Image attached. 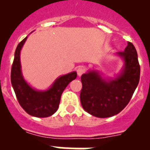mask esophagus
<instances>
[{
  "label": "esophagus",
  "instance_id": "1",
  "mask_svg": "<svg viewBox=\"0 0 150 150\" xmlns=\"http://www.w3.org/2000/svg\"><path fill=\"white\" fill-rule=\"evenodd\" d=\"M84 72H85V69L82 67H78V68L76 69V73H77V75H78L79 76H81L83 74H84Z\"/></svg>",
  "mask_w": 150,
  "mask_h": 150
}]
</instances>
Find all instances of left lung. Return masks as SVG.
I'll list each match as a JSON object with an SVG mask.
<instances>
[{"instance_id": "8db88e82", "label": "left lung", "mask_w": 150, "mask_h": 150, "mask_svg": "<svg viewBox=\"0 0 150 150\" xmlns=\"http://www.w3.org/2000/svg\"><path fill=\"white\" fill-rule=\"evenodd\" d=\"M124 60L122 72L114 79L105 80L96 70L81 76L80 98L86 112L100 118L119 113L131 100L140 78L136 49L131 42L124 52L117 53Z\"/></svg>"}]
</instances>
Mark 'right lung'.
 Returning a JSON list of instances; mask_svg holds the SVG:
<instances>
[{"mask_svg":"<svg viewBox=\"0 0 150 150\" xmlns=\"http://www.w3.org/2000/svg\"><path fill=\"white\" fill-rule=\"evenodd\" d=\"M26 38L18 44L16 49L11 71V84L18 103L28 114L36 117H50L58 110L64 89L76 79L77 74L76 72H72L59 76L46 91L33 89L24 80L21 70L20 52Z\"/></svg>","mask_w":150,"mask_h":150,"instance_id":"1","label":"right lung"}]
</instances>
